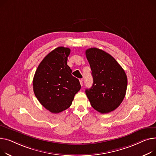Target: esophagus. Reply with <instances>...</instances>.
I'll return each instance as SVG.
<instances>
[{
  "label": "esophagus",
  "instance_id": "obj_1",
  "mask_svg": "<svg viewBox=\"0 0 156 156\" xmlns=\"http://www.w3.org/2000/svg\"><path fill=\"white\" fill-rule=\"evenodd\" d=\"M79 81H80V84L81 86H83V80H82V79H80Z\"/></svg>",
  "mask_w": 156,
  "mask_h": 156
}]
</instances>
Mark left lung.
<instances>
[{"instance_id":"1","label":"left lung","mask_w":156,"mask_h":156,"mask_svg":"<svg viewBox=\"0 0 156 156\" xmlns=\"http://www.w3.org/2000/svg\"><path fill=\"white\" fill-rule=\"evenodd\" d=\"M92 70L93 84L86 89L91 106L101 113H108L120 105L125 96L127 77L123 68L109 53L97 48L86 51Z\"/></svg>"}]
</instances>
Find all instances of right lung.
Segmentation results:
<instances>
[{
	"instance_id": "obj_1",
	"label": "right lung",
	"mask_w": 156,
	"mask_h": 156,
	"mask_svg": "<svg viewBox=\"0 0 156 156\" xmlns=\"http://www.w3.org/2000/svg\"><path fill=\"white\" fill-rule=\"evenodd\" d=\"M70 53V48L63 47L54 49L41 62L34 76V93L41 105L53 113L69 108L81 87L67 65Z\"/></svg>"
}]
</instances>
